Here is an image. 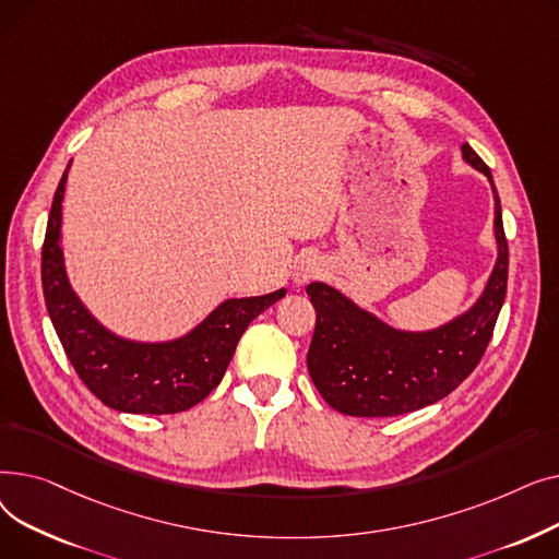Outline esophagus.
I'll list each match as a JSON object with an SVG mask.
<instances>
[{"label":"esophagus","mask_w":559,"mask_h":559,"mask_svg":"<svg viewBox=\"0 0 559 559\" xmlns=\"http://www.w3.org/2000/svg\"><path fill=\"white\" fill-rule=\"evenodd\" d=\"M321 272H324V264H321L319 258L314 255H306L297 262L295 267V281L301 285V283H308L312 278H317Z\"/></svg>","instance_id":"34e87169"}]
</instances>
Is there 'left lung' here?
<instances>
[{
  "label": "left lung",
  "instance_id": "8db88e82",
  "mask_svg": "<svg viewBox=\"0 0 559 559\" xmlns=\"http://www.w3.org/2000/svg\"><path fill=\"white\" fill-rule=\"evenodd\" d=\"M468 165L493 179L483 158L462 144ZM498 260L480 301L451 324L428 333H403L350 304L337 289L310 283L317 312L308 348L314 388L337 413L350 417H399L451 394L472 373L493 335L508 289V238L501 199L493 188Z\"/></svg>",
  "mask_w": 559,
  "mask_h": 559
}]
</instances>
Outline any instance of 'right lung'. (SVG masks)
<instances>
[{"mask_svg":"<svg viewBox=\"0 0 559 559\" xmlns=\"http://www.w3.org/2000/svg\"><path fill=\"white\" fill-rule=\"evenodd\" d=\"M70 167V165H68ZM58 183L43 242V292L51 324L74 371L102 403L131 415H176L209 396L226 373L251 321L285 297V289L253 299L224 301L190 335L165 344H138L112 335L72 292L61 251Z\"/></svg>","mask_w":559,"mask_h":559,"instance_id":"1","label":"right lung"}]
</instances>
